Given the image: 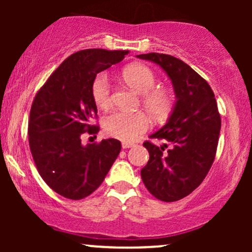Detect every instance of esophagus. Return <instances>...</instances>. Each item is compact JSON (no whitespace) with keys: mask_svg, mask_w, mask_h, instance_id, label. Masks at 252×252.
Listing matches in <instances>:
<instances>
[{"mask_svg":"<svg viewBox=\"0 0 252 252\" xmlns=\"http://www.w3.org/2000/svg\"><path fill=\"white\" fill-rule=\"evenodd\" d=\"M134 147V143H130V142H122V148L123 149H128Z\"/></svg>","mask_w":252,"mask_h":252,"instance_id":"esophagus-1","label":"esophagus"}]
</instances>
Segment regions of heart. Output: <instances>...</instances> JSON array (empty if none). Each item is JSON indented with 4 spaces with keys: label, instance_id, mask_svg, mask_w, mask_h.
<instances>
[{
    "label": "heart",
    "instance_id": "obj_1",
    "mask_svg": "<svg viewBox=\"0 0 252 252\" xmlns=\"http://www.w3.org/2000/svg\"><path fill=\"white\" fill-rule=\"evenodd\" d=\"M128 86L141 94V103L146 111L155 120H164L174 105V94L169 90L155 88L156 73L142 63L130 65L122 72ZM91 96L99 109L106 110L112 103L111 84L106 73H98L91 84ZM149 121L142 112L115 111L104 118L103 129L110 137L131 142L148 129Z\"/></svg>",
    "mask_w": 252,
    "mask_h": 252
}]
</instances>
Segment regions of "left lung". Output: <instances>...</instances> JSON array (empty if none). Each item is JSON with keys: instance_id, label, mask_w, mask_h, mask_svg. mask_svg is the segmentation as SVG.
I'll return each mask as SVG.
<instances>
[{"instance_id": "obj_1", "label": "left lung", "mask_w": 252, "mask_h": 252, "mask_svg": "<svg viewBox=\"0 0 252 252\" xmlns=\"http://www.w3.org/2000/svg\"><path fill=\"white\" fill-rule=\"evenodd\" d=\"M137 58L158 63L170 78L176 102L167 123L150 138L167 143L143 146L149 161L141 170L144 186L158 200H180L206 178L216 158L221 120L212 89L204 78L178 58L162 53ZM168 148L166 152L164 149Z\"/></svg>"}]
</instances>
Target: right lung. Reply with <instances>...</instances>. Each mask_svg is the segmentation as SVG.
Segmentation results:
<instances>
[{"instance_id":"right-lung-1","label":"right lung","mask_w":252,"mask_h":252,"mask_svg":"<svg viewBox=\"0 0 252 252\" xmlns=\"http://www.w3.org/2000/svg\"><path fill=\"white\" fill-rule=\"evenodd\" d=\"M128 51L90 48L60 63L37 91L28 122L30 148L37 172L58 194L80 200L100 186L120 154L115 138L82 144V135L97 134L92 126L97 106L91 84L97 73L122 62Z\"/></svg>"}]
</instances>
